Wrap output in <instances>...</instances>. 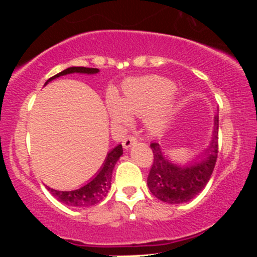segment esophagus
<instances>
[{"label":"esophagus","instance_id":"esophagus-1","mask_svg":"<svg viewBox=\"0 0 257 257\" xmlns=\"http://www.w3.org/2000/svg\"><path fill=\"white\" fill-rule=\"evenodd\" d=\"M137 141V137H134V135H129V137H126L125 139H123L122 141V145L124 147L125 150H128L129 147L133 146V144Z\"/></svg>","mask_w":257,"mask_h":257}]
</instances>
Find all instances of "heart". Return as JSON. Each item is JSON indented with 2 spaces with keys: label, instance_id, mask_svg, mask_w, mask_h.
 Segmentation results:
<instances>
[{
  "label": "heart",
  "instance_id": "heart-1",
  "mask_svg": "<svg viewBox=\"0 0 257 257\" xmlns=\"http://www.w3.org/2000/svg\"><path fill=\"white\" fill-rule=\"evenodd\" d=\"M175 85L159 76L135 78L124 84V95L111 105L114 120L124 123L128 116H147V126L152 132L166 128L170 118V110L166 101L174 94Z\"/></svg>",
  "mask_w": 257,
  "mask_h": 257
}]
</instances>
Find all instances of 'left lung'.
<instances>
[{
  "label": "left lung",
  "mask_w": 257,
  "mask_h": 257,
  "mask_svg": "<svg viewBox=\"0 0 257 257\" xmlns=\"http://www.w3.org/2000/svg\"><path fill=\"white\" fill-rule=\"evenodd\" d=\"M219 116H215L213 140L205 151V158L186 167L173 164L164 157L157 143H152L153 164L147 176V186L156 198L170 204L191 200L205 187L216 164L219 144Z\"/></svg>",
  "instance_id": "obj_1"
}]
</instances>
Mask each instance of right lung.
<instances>
[{
	"label": "right lung",
	"mask_w": 257,
	"mask_h": 257,
	"mask_svg": "<svg viewBox=\"0 0 257 257\" xmlns=\"http://www.w3.org/2000/svg\"><path fill=\"white\" fill-rule=\"evenodd\" d=\"M75 72L91 75V73H98L99 69L83 66L69 67V69L64 70V71L59 72L55 76L49 78L48 81L46 82V84L48 83L49 81H52V79L67 75V73ZM122 145L116 146L113 150H111V151L107 153V156H106L104 164H102L99 173L95 175V178L91 179L87 185L83 186V187L77 188V190L73 191H58L53 190L51 187L47 188H48V191H51V193L59 200V202H63L64 204H67L70 206H91L98 204L99 202H101V200L105 198L108 190H110L112 170H113L114 164H116V162L118 161L120 156H122Z\"/></svg>",
	"instance_id": "right-lung-1"
}]
</instances>
